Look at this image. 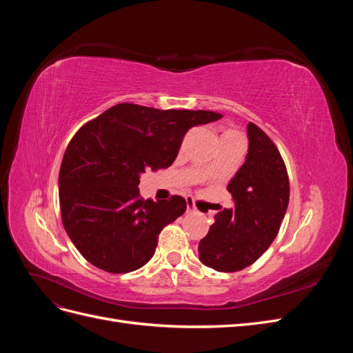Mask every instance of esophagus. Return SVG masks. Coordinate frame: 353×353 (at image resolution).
<instances>
[{"mask_svg": "<svg viewBox=\"0 0 353 353\" xmlns=\"http://www.w3.org/2000/svg\"><path fill=\"white\" fill-rule=\"evenodd\" d=\"M187 212H190V213H196V212H197L196 201H194L193 199H191V197L187 199Z\"/></svg>", "mask_w": 353, "mask_h": 353, "instance_id": "esophagus-1", "label": "esophagus"}]
</instances>
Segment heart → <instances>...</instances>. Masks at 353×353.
Here are the masks:
<instances>
[{"label":"heart","mask_w":353,"mask_h":353,"mask_svg":"<svg viewBox=\"0 0 353 353\" xmlns=\"http://www.w3.org/2000/svg\"><path fill=\"white\" fill-rule=\"evenodd\" d=\"M230 132H231V131H230Z\"/></svg>","instance_id":"b5f03b06"}]
</instances>
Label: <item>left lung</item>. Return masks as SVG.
I'll list each match as a JSON object with an SVG mask.
<instances>
[{
    "label": "left lung",
    "instance_id": "1",
    "mask_svg": "<svg viewBox=\"0 0 353 353\" xmlns=\"http://www.w3.org/2000/svg\"><path fill=\"white\" fill-rule=\"evenodd\" d=\"M249 153L228 191L234 209L219 210L199 243V259L221 272H236L258 261L279 234L290 184L279 148L259 126L248 125Z\"/></svg>",
    "mask_w": 353,
    "mask_h": 353
}]
</instances>
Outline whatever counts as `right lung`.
Masks as SVG:
<instances>
[{
    "label": "right lung",
    "instance_id": "obj_1",
    "mask_svg": "<svg viewBox=\"0 0 353 353\" xmlns=\"http://www.w3.org/2000/svg\"><path fill=\"white\" fill-rule=\"evenodd\" d=\"M210 110H160L119 103L73 135L59 174L61 222L97 268L125 274L153 258L160 231L187 209L181 196H140V174L174 163L190 128L221 119Z\"/></svg>",
    "mask_w": 353,
    "mask_h": 353
}]
</instances>
